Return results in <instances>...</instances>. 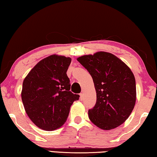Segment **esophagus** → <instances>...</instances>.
Masks as SVG:
<instances>
[{
  "instance_id": "34e87169",
  "label": "esophagus",
  "mask_w": 157,
  "mask_h": 157,
  "mask_svg": "<svg viewBox=\"0 0 157 157\" xmlns=\"http://www.w3.org/2000/svg\"><path fill=\"white\" fill-rule=\"evenodd\" d=\"M79 96H80V97H79V98H80L81 100H82L84 99V94H79Z\"/></svg>"
}]
</instances>
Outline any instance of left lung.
<instances>
[{"instance_id":"1","label":"left lung","mask_w":157,"mask_h":157,"mask_svg":"<svg viewBox=\"0 0 157 157\" xmlns=\"http://www.w3.org/2000/svg\"><path fill=\"white\" fill-rule=\"evenodd\" d=\"M77 60L91 75L96 91V103L88 112L90 121L104 130L120 126L136 103V81L131 69L114 55L103 51Z\"/></svg>"}]
</instances>
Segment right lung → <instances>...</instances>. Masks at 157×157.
<instances>
[{
    "instance_id": "right-lung-1",
    "label": "right lung",
    "mask_w": 157,
    "mask_h": 157,
    "mask_svg": "<svg viewBox=\"0 0 157 157\" xmlns=\"http://www.w3.org/2000/svg\"><path fill=\"white\" fill-rule=\"evenodd\" d=\"M71 58L52 55L34 66L23 82L21 99L33 123L45 131L62 127L71 106L79 95L73 94L66 71Z\"/></svg>"
}]
</instances>
